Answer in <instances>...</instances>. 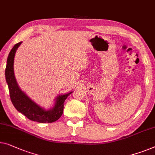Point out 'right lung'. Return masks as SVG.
Returning a JSON list of instances; mask_svg holds the SVG:
<instances>
[{"mask_svg": "<svg viewBox=\"0 0 155 155\" xmlns=\"http://www.w3.org/2000/svg\"><path fill=\"white\" fill-rule=\"evenodd\" d=\"M22 42L15 45L9 53L5 68V79L8 83L10 99L13 105L18 111L25 115L30 120L40 123H51L61 117L64 112V101L73 93L59 95L55 98L53 107L45 110L31 99L21 90L17 84L14 73V59L17 48Z\"/></svg>", "mask_w": 155, "mask_h": 155, "instance_id": "add662e5", "label": "right lung"}]
</instances>
